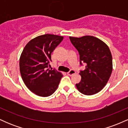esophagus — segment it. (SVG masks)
Listing matches in <instances>:
<instances>
[{
	"mask_svg": "<svg viewBox=\"0 0 128 128\" xmlns=\"http://www.w3.org/2000/svg\"><path fill=\"white\" fill-rule=\"evenodd\" d=\"M76 73V72L74 71V70H73V69H71V70H70V71L68 72H67V74L69 76H72L73 75V74H74V73Z\"/></svg>",
	"mask_w": 128,
	"mask_h": 128,
	"instance_id": "34e87169",
	"label": "esophagus"
}]
</instances>
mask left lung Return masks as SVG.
Wrapping results in <instances>:
<instances>
[{"label": "left lung", "mask_w": 128, "mask_h": 128, "mask_svg": "<svg viewBox=\"0 0 128 128\" xmlns=\"http://www.w3.org/2000/svg\"><path fill=\"white\" fill-rule=\"evenodd\" d=\"M69 38L78 51L80 64H86V69L80 70L81 80L76 87L85 95L98 93L106 86L112 73V58L109 48L93 36Z\"/></svg>", "instance_id": "left-lung-1"}]
</instances>
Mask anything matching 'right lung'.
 <instances>
[{
    "label": "right lung",
    "instance_id": "add662e5",
    "mask_svg": "<svg viewBox=\"0 0 128 128\" xmlns=\"http://www.w3.org/2000/svg\"><path fill=\"white\" fill-rule=\"evenodd\" d=\"M63 36L44 34L28 42L20 58V71L24 84L32 92L42 97L52 95L58 88L62 74L49 70L51 54Z\"/></svg>",
    "mask_w": 128,
    "mask_h": 128
}]
</instances>
